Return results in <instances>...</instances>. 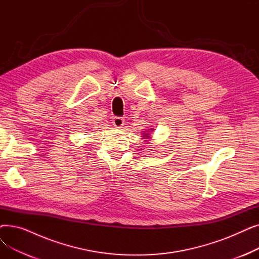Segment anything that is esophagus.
<instances>
[{
    "mask_svg": "<svg viewBox=\"0 0 259 259\" xmlns=\"http://www.w3.org/2000/svg\"><path fill=\"white\" fill-rule=\"evenodd\" d=\"M112 122L115 128H122V126H124V118L122 117H119V116H114L113 119H112Z\"/></svg>",
    "mask_w": 259,
    "mask_h": 259,
    "instance_id": "34e87169",
    "label": "esophagus"
}]
</instances>
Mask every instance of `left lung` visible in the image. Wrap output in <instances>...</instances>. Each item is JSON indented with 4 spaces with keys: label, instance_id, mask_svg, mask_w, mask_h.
<instances>
[{
    "label": "left lung",
    "instance_id": "left-lung-1",
    "mask_svg": "<svg viewBox=\"0 0 259 259\" xmlns=\"http://www.w3.org/2000/svg\"><path fill=\"white\" fill-rule=\"evenodd\" d=\"M150 130H152V129H150ZM150 132H149L148 130H147V132H145L144 133V138H146V139H150V134H149Z\"/></svg>",
    "mask_w": 259,
    "mask_h": 259
}]
</instances>
